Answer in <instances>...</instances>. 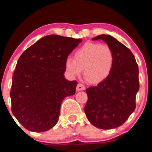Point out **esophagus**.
<instances>
[{"instance_id": "1", "label": "esophagus", "mask_w": 152, "mask_h": 152, "mask_svg": "<svg viewBox=\"0 0 152 152\" xmlns=\"http://www.w3.org/2000/svg\"><path fill=\"white\" fill-rule=\"evenodd\" d=\"M85 89V86H84L83 84L79 83L77 84L76 86V91H84Z\"/></svg>"}]
</instances>
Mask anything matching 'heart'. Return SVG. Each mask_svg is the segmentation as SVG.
I'll return each instance as SVG.
<instances>
[{"label": "heart", "mask_w": 152, "mask_h": 152, "mask_svg": "<svg viewBox=\"0 0 152 152\" xmlns=\"http://www.w3.org/2000/svg\"><path fill=\"white\" fill-rule=\"evenodd\" d=\"M115 57L113 49L106 44L87 42L74 53V58L65 61L66 72L79 76L84 69V78L91 84L106 80L113 69Z\"/></svg>", "instance_id": "b5f03b06"}]
</instances>
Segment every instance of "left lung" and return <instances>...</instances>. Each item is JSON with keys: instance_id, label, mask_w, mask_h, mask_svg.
<instances>
[{"instance_id": "1", "label": "left lung", "mask_w": 152, "mask_h": 152, "mask_svg": "<svg viewBox=\"0 0 152 152\" xmlns=\"http://www.w3.org/2000/svg\"><path fill=\"white\" fill-rule=\"evenodd\" d=\"M92 39L104 41L114 51L115 61L106 80L86 90L88 101L84 112L95 127L110 129L123 125L135 109L139 68L129 49L112 36L100 35Z\"/></svg>"}]
</instances>
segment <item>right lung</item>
I'll return each mask as SVG.
<instances>
[{
	"label": "right lung",
	"mask_w": 152,
	"mask_h": 152,
	"mask_svg": "<svg viewBox=\"0 0 152 152\" xmlns=\"http://www.w3.org/2000/svg\"><path fill=\"white\" fill-rule=\"evenodd\" d=\"M81 39L50 35L27 48L12 76L11 110L20 124L43 132L58 123L61 102L75 94L76 80L65 79V61Z\"/></svg>",
	"instance_id": "add662e5"
}]
</instances>
